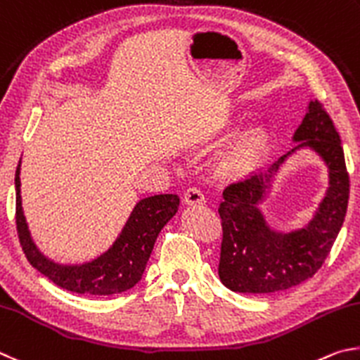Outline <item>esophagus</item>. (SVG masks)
<instances>
[{"label": "esophagus", "mask_w": 360, "mask_h": 360, "mask_svg": "<svg viewBox=\"0 0 360 360\" xmlns=\"http://www.w3.org/2000/svg\"><path fill=\"white\" fill-rule=\"evenodd\" d=\"M184 199H185V202H186L188 205H200V204L205 202L204 193L200 191L199 188H196V186L188 188V190L185 191Z\"/></svg>", "instance_id": "34e87169"}]
</instances>
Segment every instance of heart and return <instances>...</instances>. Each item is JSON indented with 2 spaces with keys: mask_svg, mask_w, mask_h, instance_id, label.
Listing matches in <instances>:
<instances>
[{
  "mask_svg": "<svg viewBox=\"0 0 360 360\" xmlns=\"http://www.w3.org/2000/svg\"><path fill=\"white\" fill-rule=\"evenodd\" d=\"M250 150H251V143H248V142L242 143V145H237V147L232 148L229 153L223 158L221 169L228 174L236 172V170L242 166L245 158L248 156Z\"/></svg>",
  "mask_w": 360,
  "mask_h": 360,
  "instance_id": "b5f03b06",
  "label": "heart"
}]
</instances>
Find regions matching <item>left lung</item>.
Instances as JSON below:
<instances>
[{"label": "left lung", "mask_w": 360, "mask_h": 360, "mask_svg": "<svg viewBox=\"0 0 360 360\" xmlns=\"http://www.w3.org/2000/svg\"><path fill=\"white\" fill-rule=\"evenodd\" d=\"M297 147L266 169L229 184L218 207L223 240L218 275L234 292L269 294L300 285L318 272L342 229L349 199V175L342 141L318 99L310 101L294 134ZM310 146L330 167V190L305 229L283 235L270 230L257 205L281 162L294 149Z\"/></svg>", "instance_id": "8db88e82"}]
</instances>
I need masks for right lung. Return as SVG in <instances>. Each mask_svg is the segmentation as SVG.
<instances>
[{"label":"right lung","instance_id":"right-lung-1","mask_svg":"<svg viewBox=\"0 0 360 360\" xmlns=\"http://www.w3.org/2000/svg\"><path fill=\"white\" fill-rule=\"evenodd\" d=\"M176 194H156L139 200L122 234L96 259L63 266L44 256L30 236L22 210L20 161L15 170V224L22 250L31 266L66 291L86 295L120 294L136 286L147 267L156 237L179 210Z\"/></svg>","mask_w":360,"mask_h":360}]
</instances>
